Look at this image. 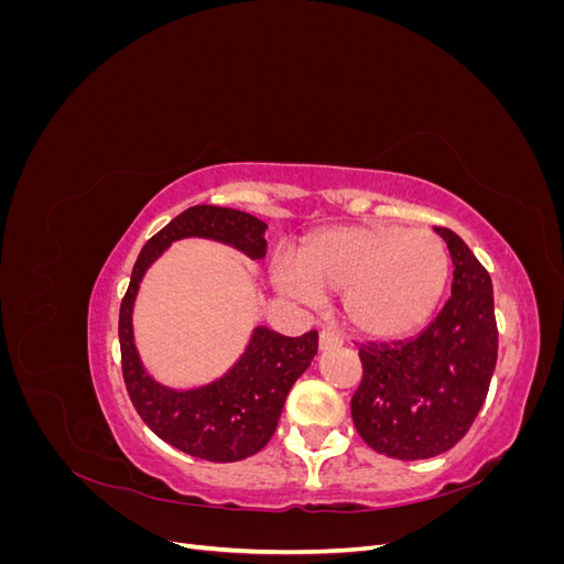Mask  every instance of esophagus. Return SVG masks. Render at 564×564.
Returning <instances> with one entry per match:
<instances>
[{"mask_svg":"<svg viewBox=\"0 0 564 564\" xmlns=\"http://www.w3.org/2000/svg\"><path fill=\"white\" fill-rule=\"evenodd\" d=\"M344 340H340L338 334H334L332 329H322L319 332V350H329V348H338Z\"/></svg>","mask_w":564,"mask_h":564,"instance_id":"1","label":"esophagus"}]
</instances>
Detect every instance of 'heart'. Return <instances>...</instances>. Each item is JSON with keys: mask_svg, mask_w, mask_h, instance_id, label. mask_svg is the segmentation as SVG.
<instances>
[{"mask_svg": "<svg viewBox=\"0 0 564 564\" xmlns=\"http://www.w3.org/2000/svg\"><path fill=\"white\" fill-rule=\"evenodd\" d=\"M280 292L301 303L340 292V313L369 338H402L423 327L445 294L449 251L429 228L365 224L329 228L272 265Z\"/></svg>", "mask_w": 564, "mask_h": 564, "instance_id": "b5f03b06", "label": "heart"}]
</instances>
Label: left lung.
Wrapping results in <instances>:
<instances>
[{"label":"left lung","mask_w":564,"mask_h":564,"mask_svg":"<svg viewBox=\"0 0 564 564\" xmlns=\"http://www.w3.org/2000/svg\"><path fill=\"white\" fill-rule=\"evenodd\" d=\"M452 296L419 336L360 348L362 381L350 400L367 445L400 460L445 454L468 433L497 367L499 332L489 272L449 228Z\"/></svg>","instance_id":"obj_1"}]
</instances>
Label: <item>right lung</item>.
<instances>
[{"mask_svg":"<svg viewBox=\"0 0 564 564\" xmlns=\"http://www.w3.org/2000/svg\"><path fill=\"white\" fill-rule=\"evenodd\" d=\"M265 228L256 216L228 207L197 204L185 209L145 242L119 305L122 373L135 412L166 445L216 464L242 460L268 445L289 390L317 355V332L289 338L268 327H256L240 360L224 377L178 390L155 381L145 371L133 344V303L148 268L172 242L202 237L259 261L265 256Z\"/></svg>","mask_w":564,"mask_h":564,"instance_id":"1","label":"right lung"}]
</instances>
